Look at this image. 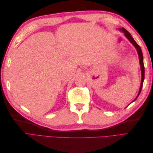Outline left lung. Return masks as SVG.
I'll use <instances>...</instances> for the list:
<instances>
[{
	"label": "left lung",
	"mask_w": 153,
	"mask_h": 153,
	"mask_svg": "<svg viewBox=\"0 0 153 153\" xmlns=\"http://www.w3.org/2000/svg\"><path fill=\"white\" fill-rule=\"evenodd\" d=\"M120 30H121L123 32H124V34L125 35V36L126 37V38L128 39V40L130 41L131 43H132V45L135 47L137 50V52L138 54V57H139V62H140V68H141V71H142V80H141V84H140V90L139 92H138V94L137 95V96L136 97V98L133 101H135L137 98L139 96L141 90H142V88L143 86V80H144V73H145V69H144V65H143V54H142V50L140 47V46L138 45L136 41L134 40V39L133 38V37L131 36V35L129 34V32L128 31H127L126 29L124 28L122 29H119ZM132 101V102H133Z\"/></svg>",
	"instance_id": "1"
}]
</instances>
